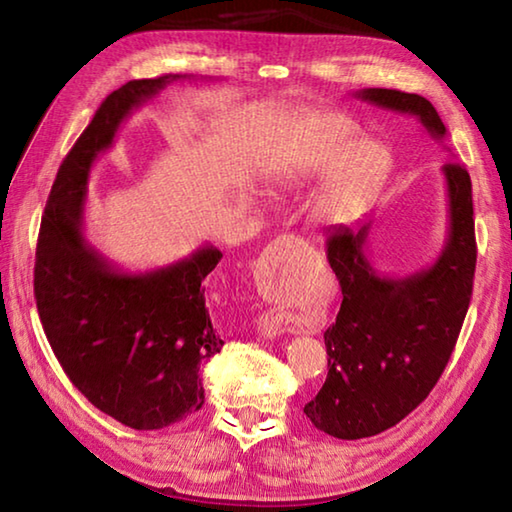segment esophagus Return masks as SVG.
<instances>
[{
	"label": "esophagus",
	"instance_id": "34e87169",
	"mask_svg": "<svg viewBox=\"0 0 512 512\" xmlns=\"http://www.w3.org/2000/svg\"><path fill=\"white\" fill-rule=\"evenodd\" d=\"M266 332H271V334L277 332V327L271 323V320H268V323H266Z\"/></svg>",
	"mask_w": 512,
	"mask_h": 512
}]
</instances>
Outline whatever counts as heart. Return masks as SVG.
I'll use <instances>...</instances> for the list:
<instances>
[{"instance_id":"b5f03b06","label":"heart","mask_w":512,"mask_h":512,"mask_svg":"<svg viewBox=\"0 0 512 512\" xmlns=\"http://www.w3.org/2000/svg\"><path fill=\"white\" fill-rule=\"evenodd\" d=\"M357 126L336 112L305 119L291 169L298 176H329L311 201L314 219L327 225L352 221L366 205L384 167V151L375 142L357 140Z\"/></svg>"}]
</instances>
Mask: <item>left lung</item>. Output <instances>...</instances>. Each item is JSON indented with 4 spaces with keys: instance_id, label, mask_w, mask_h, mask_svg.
Returning a JSON list of instances; mask_svg holds the SVG:
<instances>
[{
    "instance_id": "1",
    "label": "left lung",
    "mask_w": 512,
    "mask_h": 512,
    "mask_svg": "<svg viewBox=\"0 0 512 512\" xmlns=\"http://www.w3.org/2000/svg\"><path fill=\"white\" fill-rule=\"evenodd\" d=\"M379 108L420 119L433 140L447 128L436 108L400 90L357 92ZM449 198V232L440 257L409 277H381L366 257L370 221L336 228L327 259L339 277L343 302L327 327V379L305 404L316 429L341 440L377 436L427 400L452 357L470 307L476 268L472 180L463 164H443Z\"/></svg>"
}]
</instances>
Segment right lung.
<instances>
[{"label": "right lung", "instance_id": "obj_1", "mask_svg": "<svg viewBox=\"0 0 512 512\" xmlns=\"http://www.w3.org/2000/svg\"><path fill=\"white\" fill-rule=\"evenodd\" d=\"M180 74L128 81L108 94L58 169L42 214L33 291L47 341L69 381L110 418L137 431L169 427L205 404L203 366L223 339L205 307V277L221 250L124 273L83 237L94 160L135 108Z\"/></svg>", "mask_w": 512, "mask_h": 512}]
</instances>
